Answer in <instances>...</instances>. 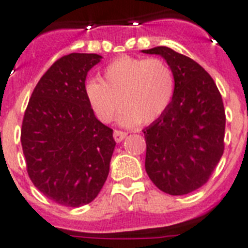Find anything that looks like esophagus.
<instances>
[{"mask_svg":"<svg viewBox=\"0 0 248 248\" xmlns=\"http://www.w3.org/2000/svg\"><path fill=\"white\" fill-rule=\"evenodd\" d=\"M126 135H127L126 132L120 131V130H114V132H113V138H114V140H116L117 143H121V141L126 138Z\"/></svg>","mask_w":248,"mask_h":248,"instance_id":"34e87169","label":"esophagus"}]
</instances>
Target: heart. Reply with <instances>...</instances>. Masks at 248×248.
Returning <instances> with one entry per match:
<instances>
[{"label": "heart", "mask_w": 248, "mask_h": 248, "mask_svg": "<svg viewBox=\"0 0 248 248\" xmlns=\"http://www.w3.org/2000/svg\"><path fill=\"white\" fill-rule=\"evenodd\" d=\"M175 90V76L165 60L122 56L105 68L103 79H87L85 95L103 122L112 121L124 105L118 124L131 127L139 122L151 124L162 116L172 103Z\"/></svg>", "instance_id": "obj_1"}]
</instances>
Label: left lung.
<instances>
[{"label":"left lung","instance_id":"left-lung-1","mask_svg":"<svg viewBox=\"0 0 248 248\" xmlns=\"http://www.w3.org/2000/svg\"><path fill=\"white\" fill-rule=\"evenodd\" d=\"M162 56L175 76L172 103L144 130L145 171L171 196L201 188L224 153L225 110L214 79L200 64L166 46L141 50Z\"/></svg>","mask_w":248,"mask_h":248}]
</instances>
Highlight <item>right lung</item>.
Here are the masks:
<instances>
[{
  "instance_id": "right-lung-1",
  "label": "right lung",
  "mask_w": 248,
  "mask_h": 248,
  "mask_svg": "<svg viewBox=\"0 0 248 248\" xmlns=\"http://www.w3.org/2000/svg\"><path fill=\"white\" fill-rule=\"evenodd\" d=\"M103 56L69 54L34 87L21 126L31 180L56 203L79 207L96 198L109 173L116 141L85 95L86 76Z\"/></svg>"
}]
</instances>
